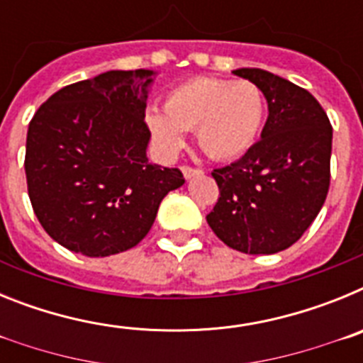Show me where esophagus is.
I'll use <instances>...</instances> for the list:
<instances>
[{
  "instance_id": "34e87169",
  "label": "esophagus",
  "mask_w": 363,
  "mask_h": 363,
  "mask_svg": "<svg viewBox=\"0 0 363 363\" xmlns=\"http://www.w3.org/2000/svg\"><path fill=\"white\" fill-rule=\"evenodd\" d=\"M182 171H184V176L185 178H192V176H198V174H201V169H198V167H191V165H184L182 167Z\"/></svg>"
}]
</instances>
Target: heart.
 <instances>
[{
	"label": "heart",
	"instance_id": "1",
	"mask_svg": "<svg viewBox=\"0 0 363 363\" xmlns=\"http://www.w3.org/2000/svg\"><path fill=\"white\" fill-rule=\"evenodd\" d=\"M264 120V92L247 79H189L167 92L163 111H147L150 134L167 156L184 147L185 130H194L209 158H238L256 142Z\"/></svg>",
	"mask_w": 363,
	"mask_h": 363
}]
</instances>
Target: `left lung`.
I'll return each instance as SVG.
<instances>
[{
  "instance_id": "left-lung-1",
  "label": "left lung",
  "mask_w": 363,
  "mask_h": 363,
  "mask_svg": "<svg viewBox=\"0 0 363 363\" xmlns=\"http://www.w3.org/2000/svg\"><path fill=\"white\" fill-rule=\"evenodd\" d=\"M269 105L262 140L238 162L214 169L220 189L207 223L245 255H274L296 243L318 216L331 182L333 127L306 89L262 69H238Z\"/></svg>"
}]
</instances>
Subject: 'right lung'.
Returning a JSON list of instances; mask_svg holds the SVG:
<instances>
[{
    "mask_svg": "<svg viewBox=\"0 0 363 363\" xmlns=\"http://www.w3.org/2000/svg\"><path fill=\"white\" fill-rule=\"evenodd\" d=\"M152 72L108 70L54 92L28 123L25 174L32 209L72 252L111 256L142 242L179 169L147 160Z\"/></svg>",
    "mask_w": 363,
    "mask_h": 363,
    "instance_id": "add662e5",
    "label": "right lung"
}]
</instances>
